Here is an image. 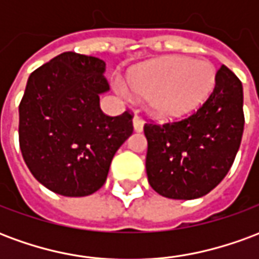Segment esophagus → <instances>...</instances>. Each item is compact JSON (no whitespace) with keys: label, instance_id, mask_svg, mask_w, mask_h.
Instances as JSON below:
<instances>
[{"label":"esophagus","instance_id":"34e87169","mask_svg":"<svg viewBox=\"0 0 259 259\" xmlns=\"http://www.w3.org/2000/svg\"><path fill=\"white\" fill-rule=\"evenodd\" d=\"M133 127H135L136 132H143V127H144V122H143L140 116H137V115L133 118Z\"/></svg>","mask_w":259,"mask_h":259}]
</instances>
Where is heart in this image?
<instances>
[{
  "mask_svg": "<svg viewBox=\"0 0 259 259\" xmlns=\"http://www.w3.org/2000/svg\"><path fill=\"white\" fill-rule=\"evenodd\" d=\"M127 84L116 83V90L126 98L133 93L148 100V108L157 118L178 119L197 111L211 96L217 69L208 61L168 57L133 69Z\"/></svg>",
  "mask_w": 259,
  "mask_h": 259,
  "instance_id": "1",
  "label": "heart"
}]
</instances>
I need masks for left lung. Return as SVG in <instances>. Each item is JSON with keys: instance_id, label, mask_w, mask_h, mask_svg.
<instances>
[{"instance_id": "8db88e82", "label": "left lung", "mask_w": 259, "mask_h": 259, "mask_svg": "<svg viewBox=\"0 0 259 259\" xmlns=\"http://www.w3.org/2000/svg\"><path fill=\"white\" fill-rule=\"evenodd\" d=\"M243 130V85L222 65L211 96L194 113L178 122L144 124L148 183L174 200L208 194L233 165Z\"/></svg>"}]
</instances>
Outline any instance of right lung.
Returning a JSON list of instances; mask_svg holds the SVG:
<instances>
[{
	"mask_svg": "<svg viewBox=\"0 0 259 259\" xmlns=\"http://www.w3.org/2000/svg\"><path fill=\"white\" fill-rule=\"evenodd\" d=\"M105 62L59 54L29 76L19 105V146L31 175L48 190L84 197L105 183L115 152L133 133V115L108 116Z\"/></svg>",
	"mask_w": 259,
	"mask_h": 259,
	"instance_id": "add662e5",
	"label": "right lung"
}]
</instances>
